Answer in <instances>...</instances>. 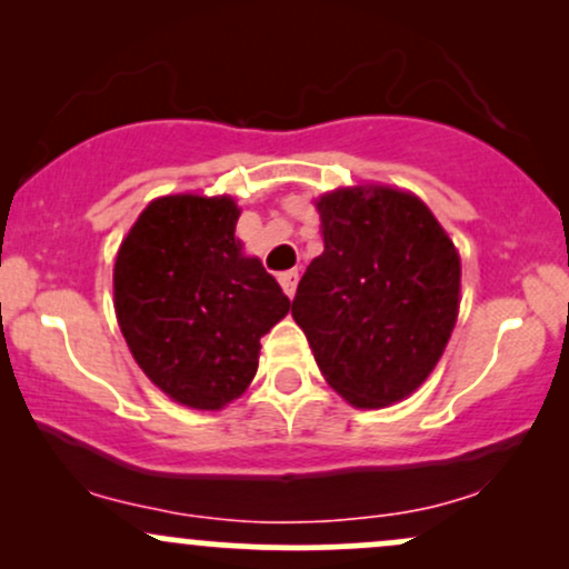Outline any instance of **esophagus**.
I'll list each match as a JSON object with an SVG mask.
<instances>
[{"instance_id": "obj_1", "label": "esophagus", "mask_w": 569, "mask_h": 569, "mask_svg": "<svg viewBox=\"0 0 569 569\" xmlns=\"http://www.w3.org/2000/svg\"><path fill=\"white\" fill-rule=\"evenodd\" d=\"M278 280H280V286H283V291L289 293V297H293V293H297V280H299V272L297 270L280 272Z\"/></svg>"}]
</instances>
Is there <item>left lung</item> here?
Returning <instances> with one entry per match:
<instances>
[{"label":"left lung","instance_id":"left-lung-1","mask_svg":"<svg viewBox=\"0 0 569 569\" xmlns=\"http://www.w3.org/2000/svg\"><path fill=\"white\" fill-rule=\"evenodd\" d=\"M323 253L291 316L326 382L358 409L415 393L439 363L460 310V257L430 208L393 187L316 200Z\"/></svg>","mask_w":569,"mask_h":569}]
</instances>
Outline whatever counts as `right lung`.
I'll use <instances>...</instances> for the list:
<instances>
[{
  "label": "right lung",
  "instance_id": "1",
  "mask_svg": "<svg viewBox=\"0 0 569 569\" xmlns=\"http://www.w3.org/2000/svg\"><path fill=\"white\" fill-rule=\"evenodd\" d=\"M232 198L168 194L149 202L114 262V312L136 363L189 409L243 396L259 339L291 310L289 297L234 238Z\"/></svg>",
  "mask_w": 569,
  "mask_h": 569
}]
</instances>
